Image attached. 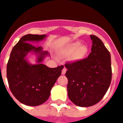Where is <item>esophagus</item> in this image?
<instances>
[{
    "label": "esophagus",
    "mask_w": 123,
    "mask_h": 123,
    "mask_svg": "<svg viewBox=\"0 0 123 123\" xmlns=\"http://www.w3.org/2000/svg\"><path fill=\"white\" fill-rule=\"evenodd\" d=\"M66 72H67V69L65 68H64L63 69H62V74H65V73H66Z\"/></svg>",
    "instance_id": "obj_1"
}]
</instances>
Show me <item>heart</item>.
Masks as SVG:
<instances>
[{
  "label": "heart",
  "mask_w": 123,
  "mask_h": 123,
  "mask_svg": "<svg viewBox=\"0 0 123 123\" xmlns=\"http://www.w3.org/2000/svg\"><path fill=\"white\" fill-rule=\"evenodd\" d=\"M89 52L87 47L81 45V42H74L68 44L62 51L63 55L65 56L71 55V59L73 61H80L87 56Z\"/></svg>",
  "instance_id": "heart-1"
}]
</instances>
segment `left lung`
<instances>
[{
    "mask_svg": "<svg viewBox=\"0 0 123 123\" xmlns=\"http://www.w3.org/2000/svg\"><path fill=\"white\" fill-rule=\"evenodd\" d=\"M91 52L87 58L65 65L68 97L75 105L88 107L102 100L111 81V56L98 37L91 35Z\"/></svg>",
    "mask_w": 123,
    "mask_h": 123,
    "instance_id": "obj_1",
    "label": "left lung"
}]
</instances>
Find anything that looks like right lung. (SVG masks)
Instances as JSON below:
<instances>
[{
    "mask_svg": "<svg viewBox=\"0 0 123 123\" xmlns=\"http://www.w3.org/2000/svg\"><path fill=\"white\" fill-rule=\"evenodd\" d=\"M46 35L26 34L13 47L6 65V77L11 92L19 102L29 106H37L48 99L50 91L61 75L63 66L49 68L41 63L47 51L36 47L32 42L42 41ZM38 55L37 64L31 65L25 58L29 52Z\"/></svg>",
    "mask_w": 123,
    "mask_h": 123,
    "instance_id": "right-lung-1",
    "label": "right lung"
}]
</instances>
